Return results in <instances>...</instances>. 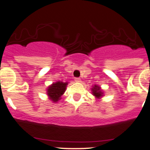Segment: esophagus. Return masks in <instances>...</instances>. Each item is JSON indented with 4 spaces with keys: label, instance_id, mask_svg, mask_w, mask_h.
I'll use <instances>...</instances> for the list:
<instances>
[{
    "label": "esophagus",
    "instance_id": "1",
    "mask_svg": "<svg viewBox=\"0 0 150 150\" xmlns=\"http://www.w3.org/2000/svg\"><path fill=\"white\" fill-rule=\"evenodd\" d=\"M75 81H76V82H81V79L80 78H75Z\"/></svg>",
    "mask_w": 150,
    "mask_h": 150
}]
</instances>
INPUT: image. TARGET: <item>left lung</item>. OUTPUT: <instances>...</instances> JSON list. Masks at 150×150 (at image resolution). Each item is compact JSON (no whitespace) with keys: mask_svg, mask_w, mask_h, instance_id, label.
Instances as JSON below:
<instances>
[{"mask_svg":"<svg viewBox=\"0 0 150 150\" xmlns=\"http://www.w3.org/2000/svg\"><path fill=\"white\" fill-rule=\"evenodd\" d=\"M91 91L93 96H94L97 100H100L101 98L104 96V93H103V90H101V87L98 85V84H95L94 86L92 87Z\"/></svg>","mask_w":150,"mask_h":150,"instance_id":"8db88e82","label":"left lung"}]
</instances>
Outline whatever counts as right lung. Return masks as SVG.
I'll use <instances>...</instances> for the list:
<instances>
[{
	"label": "right lung",
	"instance_id": "add662e5",
	"mask_svg": "<svg viewBox=\"0 0 150 150\" xmlns=\"http://www.w3.org/2000/svg\"><path fill=\"white\" fill-rule=\"evenodd\" d=\"M68 84L69 82L57 81L49 86L47 88V94L49 99L54 103H57L61 99V96L66 92Z\"/></svg>",
	"mask_w": 150,
	"mask_h": 150
}]
</instances>
